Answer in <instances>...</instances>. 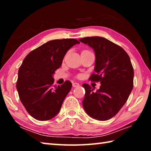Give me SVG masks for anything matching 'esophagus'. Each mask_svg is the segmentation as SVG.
<instances>
[{"label":"esophagus","instance_id":"obj_1","mask_svg":"<svg viewBox=\"0 0 151 151\" xmlns=\"http://www.w3.org/2000/svg\"><path fill=\"white\" fill-rule=\"evenodd\" d=\"M80 86V85H79L78 83H73V87H78V86Z\"/></svg>","mask_w":151,"mask_h":151}]
</instances>
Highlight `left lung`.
Listing matches in <instances>:
<instances>
[{
  "instance_id": "8db88e82",
  "label": "left lung",
  "mask_w": 151,
  "mask_h": 151,
  "mask_svg": "<svg viewBox=\"0 0 151 151\" xmlns=\"http://www.w3.org/2000/svg\"><path fill=\"white\" fill-rule=\"evenodd\" d=\"M94 51L95 74L90 79L100 81V88L83 84L85 95L83 108L88 115L98 121L112 118L126 103L133 88L134 70L123 48L105 38L85 37L79 39Z\"/></svg>"
}]
</instances>
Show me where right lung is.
<instances>
[{
    "mask_svg": "<svg viewBox=\"0 0 151 151\" xmlns=\"http://www.w3.org/2000/svg\"><path fill=\"white\" fill-rule=\"evenodd\" d=\"M79 41L74 39L50 40L27 55L18 73L17 89L20 100L30 116L39 121H48L60 111L72 83L53 86L56 70L64 57Z\"/></svg>",
    "mask_w": 151,
    "mask_h": 151,
    "instance_id": "add662e5",
    "label": "right lung"
}]
</instances>
